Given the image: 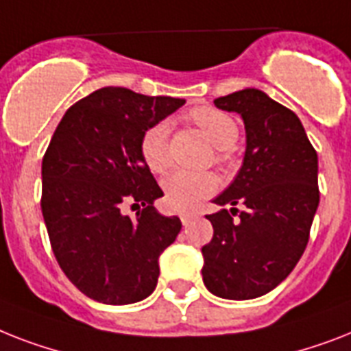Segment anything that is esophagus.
Wrapping results in <instances>:
<instances>
[{"instance_id":"34e87169","label":"esophagus","mask_w":351,"mask_h":351,"mask_svg":"<svg viewBox=\"0 0 351 351\" xmlns=\"http://www.w3.org/2000/svg\"><path fill=\"white\" fill-rule=\"evenodd\" d=\"M195 216H196V215H193V213H182V215H180L182 223H184V225H189L191 221L195 220Z\"/></svg>"}]
</instances>
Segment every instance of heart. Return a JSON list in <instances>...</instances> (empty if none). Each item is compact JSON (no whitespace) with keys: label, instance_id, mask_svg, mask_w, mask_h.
<instances>
[{"label":"heart","instance_id":"b5f03b06","mask_svg":"<svg viewBox=\"0 0 351 351\" xmlns=\"http://www.w3.org/2000/svg\"><path fill=\"white\" fill-rule=\"evenodd\" d=\"M191 121L200 128L210 144L218 147V160L223 158V149L234 146L238 141L240 130L238 124L229 113L216 110V108H195L189 113ZM169 131L171 124L167 121H160L147 128L142 135L141 153L153 173H166L171 166L169 156ZM218 187L216 176L210 173H185L178 171L175 175L164 180V193L166 202L175 210L193 209L202 198L213 195Z\"/></svg>","mask_w":351,"mask_h":351}]
</instances>
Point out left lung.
<instances>
[{"instance_id": "obj_1", "label": "left lung", "mask_w": 351, "mask_h": 351, "mask_svg": "<svg viewBox=\"0 0 351 351\" xmlns=\"http://www.w3.org/2000/svg\"><path fill=\"white\" fill-rule=\"evenodd\" d=\"M215 104L240 113L247 147L232 184L213 200L232 209L205 216L215 234L202 247V276L210 294L243 301L274 290L303 256L319 205L317 153L294 111L261 90Z\"/></svg>"}]
</instances>
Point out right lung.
I'll list each match as a JSON object with an SVG mask.
<instances>
[{
    "instance_id": "right-lung-1",
    "label": "right lung",
    "mask_w": 351,
    "mask_h": 351,
    "mask_svg": "<svg viewBox=\"0 0 351 351\" xmlns=\"http://www.w3.org/2000/svg\"><path fill=\"white\" fill-rule=\"evenodd\" d=\"M184 99L106 86L75 102L43 156L41 210L57 263L93 301L131 304L158 281V258L182 229L153 207L164 196L142 158L141 141ZM128 201L144 210L131 221Z\"/></svg>"
}]
</instances>
